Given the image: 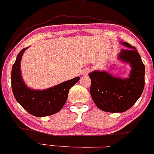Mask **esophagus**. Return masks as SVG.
Segmentation results:
<instances>
[{
  "label": "esophagus",
  "mask_w": 154,
  "mask_h": 154,
  "mask_svg": "<svg viewBox=\"0 0 154 154\" xmlns=\"http://www.w3.org/2000/svg\"><path fill=\"white\" fill-rule=\"evenodd\" d=\"M89 72H90V70L89 68H86L82 71V74L83 75H87Z\"/></svg>",
  "instance_id": "1"
}]
</instances>
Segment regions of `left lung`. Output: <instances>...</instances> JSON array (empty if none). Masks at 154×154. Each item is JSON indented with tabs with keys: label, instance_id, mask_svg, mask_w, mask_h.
<instances>
[{
	"label": "left lung",
	"instance_id": "left-lung-1",
	"mask_svg": "<svg viewBox=\"0 0 154 154\" xmlns=\"http://www.w3.org/2000/svg\"><path fill=\"white\" fill-rule=\"evenodd\" d=\"M127 49L119 54L122 61L130 64L132 70L128 79L114 77L105 71H93L90 94L100 110L110 113H122L132 106L142 94L145 86V65L135 47L122 42Z\"/></svg>",
	"mask_w": 154,
	"mask_h": 154
}]
</instances>
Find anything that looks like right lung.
I'll use <instances>...</instances> for the list:
<instances>
[{"mask_svg": "<svg viewBox=\"0 0 154 154\" xmlns=\"http://www.w3.org/2000/svg\"><path fill=\"white\" fill-rule=\"evenodd\" d=\"M26 49L20 51L12 67L11 79L14 96L22 108L34 116L54 114L63 108L68 98L69 90L79 82L80 78L75 77L45 90L29 89L23 82L20 71V61Z\"/></svg>", "mask_w": 154, "mask_h": 154, "instance_id": "right-lung-1", "label": "right lung"}]
</instances>
